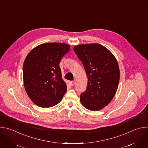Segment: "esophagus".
Masks as SVG:
<instances>
[{"label":"esophagus","mask_w":148,"mask_h":148,"mask_svg":"<svg viewBox=\"0 0 148 148\" xmlns=\"http://www.w3.org/2000/svg\"><path fill=\"white\" fill-rule=\"evenodd\" d=\"M75 81H73L70 82V85L71 86H74L75 85Z\"/></svg>","instance_id":"1"}]
</instances>
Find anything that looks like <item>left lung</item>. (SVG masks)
<instances>
[{"instance_id": "1", "label": "left lung", "mask_w": 148, "mask_h": 148, "mask_svg": "<svg viewBox=\"0 0 148 148\" xmlns=\"http://www.w3.org/2000/svg\"><path fill=\"white\" fill-rule=\"evenodd\" d=\"M74 51L82 62L88 77L86 89L80 101L87 109L100 110L115 96L120 80L117 61L106 47L98 43L75 46Z\"/></svg>"}]
</instances>
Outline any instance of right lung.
Instances as JSON below:
<instances>
[{"mask_svg":"<svg viewBox=\"0 0 148 148\" xmlns=\"http://www.w3.org/2000/svg\"><path fill=\"white\" fill-rule=\"evenodd\" d=\"M70 49L63 43H45L29 52L23 64V81L30 99L46 108L58 104L67 91L59 63Z\"/></svg>","mask_w":148,"mask_h":148,"instance_id":"right-lung-1","label":"right lung"}]
</instances>
